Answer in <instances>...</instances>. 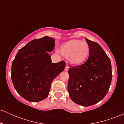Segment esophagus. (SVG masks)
<instances>
[{
  "instance_id": "esophagus-1",
  "label": "esophagus",
  "mask_w": 124,
  "mask_h": 124,
  "mask_svg": "<svg viewBox=\"0 0 124 124\" xmlns=\"http://www.w3.org/2000/svg\"><path fill=\"white\" fill-rule=\"evenodd\" d=\"M69 66H68V65L67 64V65H66V66H65V71H68V70H69Z\"/></svg>"
}]
</instances>
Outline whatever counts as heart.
<instances>
[{
  "label": "heart",
  "instance_id": "obj_1",
  "mask_svg": "<svg viewBox=\"0 0 124 124\" xmlns=\"http://www.w3.org/2000/svg\"><path fill=\"white\" fill-rule=\"evenodd\" d=\"M89 52L90 48L87 43L78 39L69 41L61 46L62 55L65 57H69L70 63L74 65H80L86 61Z\"/></svg>",
  "mask_w": 124,
  "mask_h": 124
}]
</instances>
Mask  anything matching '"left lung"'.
<instances>
[{
    "mask_svg": "<svg viewBox=\"0 0 124 124\" xmlns=\"http://www.w3.org/2000/svg\"><path fill=\"white\" fill-rule=\"evenodd\" d=\"M89 58L80 66L69 65L68 90L71 100L87 107L99 103L108 92L111 83V63L101 46L86 38Z\"/></svg>",
    "mask_w": 124,
    "mask_h": 124,
    "instance_id": "8db88e82",
    "label": "left lung"
}]
</instances>
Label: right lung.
<instances>
[{"instance_id": "right-lung-1", "label": "right lung", "mask_w": 124, "mask_h": 124, "mask_svg": "<svg viewBox=\"0 0 124 124\" xmlns=\"http://www.w3.org/2000/svg\"><path fill=\"white\" fill-rule=\"evenodd\" d=\"M55 39L45 36L31 41L21 48L12 62V80L17 92L30 102L47 97L51 85L63 72L66 63H54L49 55L55 46Z\"/></svg>"}]
</instances>
